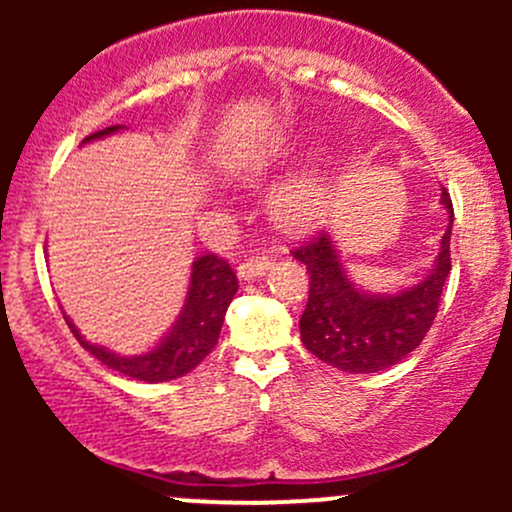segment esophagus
Returning <instances> with one entry per match:
<instances>
[{"label": "esophagus", "mask_w": 512, "mask_h": 512, "mask_svg": "<svg viewBox=\"0 0 512 512\" xmlns=\"http://www.w3.org/2000/svg\"><path fill=\"white\" fill-rule=\"evenodd\" d=\"M272 264V257H250V260L238 264V276L240 279H257V276L267 274Z\"/></svg>", "instance_id": "1"}]
</instances>
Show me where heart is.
<instances>
[{
    "mask_svg": "<svg viewBox=\"0 0 512 512\" xmlns=\"http://www.w3.org/2000/svg\"><path fill=\"white\" fill-rule=\"evenodd\" d=\"M289 142L286 139H276V142L267 144L264 149L255 151L248 161H245V170L250 175H260L274 163L289 154ZM274 216L284 226L289 228H310L317 226L327 219L332 209V187L327 180V168L322 158H315L308 163L301 173L293 175L286 180L272 197Z\"/></svg>",
    "mask_w": 512,
    "mask_h": 512,
    "instance_id": "b5f03b06",
    "label": "heart"
}]
</instances>
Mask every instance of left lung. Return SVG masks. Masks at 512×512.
I'll return each mask as SVG.
<instances>
[{"label": "left lung", "instance_id": "obj_1", "mask_svg": "<svg viewBox=\"0 0 512 512\" xmlns=\"http://www.w3.org/2000/svg\"><path fill=\"white\" fill-rule=\"evenodd\" d=\"M440 202L450 226L440 240L433 272L395 296H370L346 279L342 262L327 233H317L293 250L310 274L308 305L301 315V342L310 354L346 373H375L409 356L431 330L440 296L450 274L452 199L443 190Z\"/></svg>", "mask_w": 512, "mask_h": 512}]
</instances>
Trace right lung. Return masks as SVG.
<instances>
[{
    "instance_id": "1",
    "label": "right lung",
    "mask_w": 512,
    "mask_h": 512,
    "mask_svg": "<svg viewBox=\"0 0 512 512\" xmlns=\"http://www.w3.org/2000/svg\"><path fill=\"white\" fill-rule=\"evenodd\" d=\"M117 129H120V125L93 132L91 137L84 139V144L91 142V139H101L105 134H113ZM236 291L238 276L223 257L211 255V252L197 257L192 262L190 291H187L185 308H182L178 322L156 349L139 356H120L108 351L105 346L88 344L67 315H64V320H67L76 342L84 346L86 351H91L103 366L113 368L117 373L127 375V378L144 380V383H166V380H175L180 375L190 373L211 354V349L219 342L223 317H226V310Z\"/></svg>"
}]
</instances>
